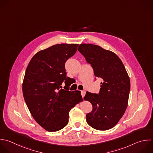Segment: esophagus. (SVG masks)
<instances>
[{
	"label": "esophagus",
	"mask_w": 153,
	"mask_h": 153,
	"mask_svg": "<svg viewBox=\"0 0 153 153\" xmlns=\"http://www.w3.org/2000/svg\"><path fill=\"white\" fill-rule=\"evenodd\" d=\"M81 95H82V97H84V96H85V95L86 91H84V90H83V91H81Z\"/></svg>",
	"instance_id": "esophagus-1"
}]
</instances>
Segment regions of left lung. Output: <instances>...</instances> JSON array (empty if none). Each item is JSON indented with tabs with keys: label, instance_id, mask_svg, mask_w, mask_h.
I'll list each match as a JSON object with an SVG mask.
<instances>
[{
	"label": "left lung",
	"instance_id": "8db88e82",
	"mask_svg": "<svg viewBox=\"0 0 153 153\" xmlns=\"http://www.w3.org/2000/svg\"><path fill=\"white\" fill-rule=\"evenodd\" d=\"M78 50L90 63L96 77L101 78L98 94L88 91L84 97L93 106L87 114V123L99 130L114 127L124 115L127 106L130 82L125 67L114 53L93 44H82Z\"/></svg>",
	"mask_w": 153,
	"mask_h": 153
}]
</instances>
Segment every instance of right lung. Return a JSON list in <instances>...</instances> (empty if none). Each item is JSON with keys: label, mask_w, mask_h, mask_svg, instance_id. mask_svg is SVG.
Wrapping results in <instances>:
<instances>
[{"label": "right lung", "mask_w": 153, "mask_h": 153, "mask_svg": "<svg viewBox=\"0 0 153 153\" xmlns=\"http://www.w3.org/2000/svg\"><path fill=\"white\" fill-rule=\"evenodd\" d=\"M78 44H61L38 52L30 61L23 83L26 103L35 121L45 130L56 131L69 122V112L82 101L80 91L69 90L65 65ZM65 81L62 89L61 84Z\"/></svg>", "instance_id": "1"}]
</instances>
